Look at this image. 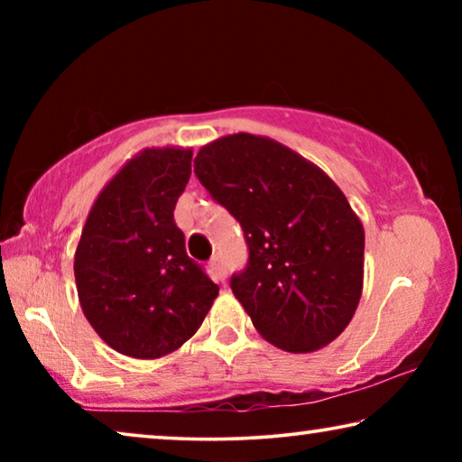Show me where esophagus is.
Instances as JSON below:
<instances>
[{
	"label": "esophagus",
	"mask_w": 462,
	"mask_h": 462,
	"mask_svg": "<svg viewBox=\"0 0 462 462\" xmlns=\"http://www.w3.org/2000/svg\"><path fill=\"white\" fill-rule=\"evenodd\" d=\"M209 269H212L216 279H220V281L226 279V269H224V263H222V256L220 254H216L214 259L209 261Z\"/></svg>",
	"instance_id": "esophagus-1"
}]
</instances>
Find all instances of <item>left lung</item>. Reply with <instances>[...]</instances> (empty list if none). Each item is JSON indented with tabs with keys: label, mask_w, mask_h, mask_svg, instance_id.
I'll return each mask as SVG.
<instances>
[{
	"label": "left lung",
	"mask_w": 462,
	"mask_h": 462,
	"mask_svg": "<svg viewBox=\"0 0 462 462\" xmlns=\"http://www.w3.org/2000/svg\"><path fill=\"white\" fill-rule=\"evenodd\" d=\"M195 175L240 222L246 269L230 287L264 340L314 353L344 332L363 293L365 230L314 162L246 132L199 148Z\"/></svg>",
	"instance_id": "left-lung-1"
}]
</instances>
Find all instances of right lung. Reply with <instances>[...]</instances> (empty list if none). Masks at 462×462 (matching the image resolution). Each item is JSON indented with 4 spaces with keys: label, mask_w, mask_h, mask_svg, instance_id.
<instances>
[{
    "label": "right lung",
    "mask_w": 462,
    "mask_h": 462,
    "mask_svg": "<svg viewBox=\"0 0 462 462\" xmlns=\"http://www.w3.org/2000/svg\"><path fill=\"white\" fill-rule=\"evenodd\" d=\"M191 148H144L93 201L75 250V283L88 322L107 346L161 358L198 332L217 285L185 253L175 224L191 177Z\"/></svg>",
    "instance_id": "right-lung-1"
}]
</instances>
